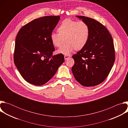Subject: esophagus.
I'll return each instance as SVG.
<instances>
[{
  "instance_id": "esophagus-1",
  "label": "esophagus",
  "mask_w": 128,
  "mask_h": 128,
  "mask_svg": "<svg viewBox=\"0 0 128 128\" xmlns=\"http://www.w3.org/2000/svg\"><path fill=\"white\" fill-rule=\"evenodd\" d=\"M70 55H65V56H64V58H65V60L67 59L68 58H70Z\"/></svg>"
}]
</instances>
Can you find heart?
<instances>
[{
  "instance_id": "b5f03b06",
  "label": "heart",
  "mask_w": 128,
  "mask_h": 128,
  "mask_svg": "<svg viewBox=\"0 0 128 128\" xmlns=\"http://www.w3.org/2000/svg\"><path fill=\"white\" fill-rule=\"evenodd\" d=\"M58 32L50 34V40L54 46L59 47L65 39L66 42L57 50L58 53L64 55H69L76 49L84 48L90 35V27L86 22L70 19H66L61 22L58 28Z\"/></svg>"
}]
</instances>
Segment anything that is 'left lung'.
<instances>
[{"label":"left lung","instance_id":"1","mask_svg":"<svg viewBox=\"0 0 128 128\" xmlns=\"http://www.w3.org/2000/svg\"><path fill=\"white\" fill-rule=\"evenodd\" d=\"M76 16L88 25L90 35L86 46L72 56L74 64L72 72L82 86H95L106 78L114 64L113 40L107 28L97 21L84 16Z\"/></svg>","mask_w":128,"mask_h":128}]
</instances>
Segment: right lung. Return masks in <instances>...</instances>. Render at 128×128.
<instances>
[{
  "instance_id": "add662e5",
  "label": "right lung",
  "mask_w": 128,
  "mask_h": 128,
  "mask_svg": "<svg viewBox=\"0 0 128 128\" xmlns=\"http://www.w3.org/2000/svg\"><path fill=\"white\" fill-rule=\"evenodd\" d=\"M60 16H46L22 27L16 38L14 63L23 78L35 86H42L55 74L64 62L63 54L54 50L50 35Z\"/></svg>"
}]
</instances>
